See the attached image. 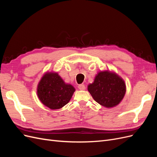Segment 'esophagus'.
<instances>
[{
    "label": "esophagus",
    "mask_w": 157,
    "mask_h": 157,
    "mask_svg": "<svg viewBox=\"0 0 157 157\" xmlns=\"http://www.w3.org/2000/svg\"><path fill=\"white\" fill-rule=\"evenodd\" d=\"M78 88L80 90H84L85 88H86V87H85V86H84V84H79Z\"/></svg>",
    "instance_id": "1"
}]
</instances>
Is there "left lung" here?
Instances as JSON below:
<instances>
[{
    "label": "left lung",
    "instance_id": "obj_1",
    "mask_svg": "<svg viewBox=\"0 0 157 157\" xmlns=\"http://www.w3.org/2000/svg\"><path fill=\"white\" fill-rule=\"evenodd\" d=\"M88 92L101 105L112 108L118 105L124 98L126 84L119 75L111 71H99L94 82L88 86Z\"/></svg>",
    "mask_w": 157,
    "mask_h": 157
}]
</instances>
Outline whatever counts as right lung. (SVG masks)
<instances>
[{
  "label": "right lung",
  "instance_id": "add662e5",
  "mask_svg": "<svg viewBox=\"0 0 157 157\" xmlns=\"http://www.w3.org/2000/svg\"><path fill=\"white\" fill-rule=\"evenodd\" d=\"M75 88L67 84L56 72H46L37 85L36 94L40 102L52 110L68 103Z\"/></svg>",
  "mask_w": 157,
  "mask_h": 157
}]
</instances>
